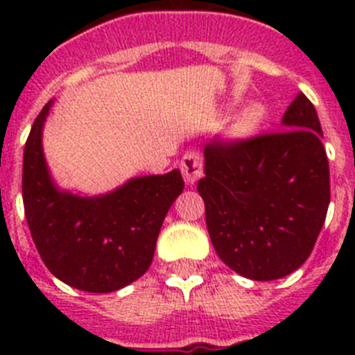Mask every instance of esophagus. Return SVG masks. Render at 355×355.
Here are the masks:
<instances>
[{
    "label": "esophagus",
    "mask_w": 355,
    "mask_h": 355,
    "mask_svg": "<svg viewBox=\"0 0 355 355\" xmlns=\"http://www.w3.org/2000/svg\"><path fill=\"white\" fill-rule=\"evenodd\" d=\"M181 172H183V178L187 181V184H193L199 181V178L202 175V156L196 150H190L187 155L183 156L180 165Z\"/></svg>",
    "instance_id": "esophagus-1"
}]
</instances>
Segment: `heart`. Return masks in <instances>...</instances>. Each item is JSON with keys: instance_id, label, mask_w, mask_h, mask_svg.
Listing matches in <instances>:
<instances>
[{"instance_id": "heart-1", "label": "heart", "mask_w": 355, "mask_h": 355, "mask_svg": "<svg viewBox=\"0 0 355 355\" xmlns=\"http://www.w3.org/2000/svg\"><path fill=\"white\" fill-rule=\"evenodd\" d=\"M266 117V110L265 106L259 105V103H252L247 108H243L238 114L236 121H234V130L236 133L240 135H249L252 131L258 130L261 126L263 122H265Z\"/></svg>"}]
</instances>
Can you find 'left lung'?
<instances>
[{
    "instance_id": "8db88e82",
    "label": "left lung",
    "mask_w": 355,
    "mask_h": 355,
    "mask_svg": "<svg viewBox=\"0 0 355 355\" xmlns=\"http://www.w3.org/2000/svg\"><path fill=\"white\" fill-rule=\"evenodd\" d=\"M283 128L211 140L197 183L218 258L252 281L284 277L309 258L331 200L324 133L304 94L288 106Z\"/></svg>"
}]
</instances>
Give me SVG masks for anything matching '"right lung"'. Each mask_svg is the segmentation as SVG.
I'll list each match as a JSON object with an SVG mask.
<instances>
[{"label": "right lung", "mask_w": 355, "mask_h": 355, "mask_svg": "<svg viewBox=\"0 0 355 355\" xmlns=\"http://www.w3.org/2000/svg\"><path fill=\"white\" fill-rule=\"evenodd\" d=\"M51 103L37 115L23 158V202L44 265L65 284L110 293L142 277L155 256L163 218L184 188L178 168L144 175L101 197L60 192L42 153V126Z\"/></svg>", "instance_id": "right-lung-1"}]
</instances>
